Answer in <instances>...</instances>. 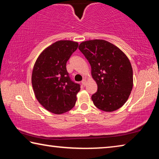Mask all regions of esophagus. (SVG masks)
<instances>
[{
  "mask_svg": "<svg viewBox=\"0 0 159 159\" xmlns=\"http://www.w3.org/2000/svg\"><path fill=\"white\" fill-rule=\"evenodd\" d=\"M86 83H87V80H86L85 79H84L82 80V84L83 85H86Z\"/></svg>",
  "mask_w": 159,
  "mask_h": 159,
  "instance_id": "esophagus-1",
  "label": "esophagus"
}]
</instances>
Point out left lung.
I'll return each instance as SVG.
<instances>
[{"instance_id": "8db88e82", "label": "left lung", "mask_w": 159, "mask_h": 159, "mask_svg": "<svg viewBox=\"0 0 159 159\" xmlns=\"http://www.w3.org/2000/svg\"><path fill=\"white\" fill-rule=\"evenodd\" d=\"M91 66V74L98 91L91 98L95 106L104 111L120 108L133 89V74L130 61L117 46L104 40H90L79 45Z\"/></svg>"}]
</instances>
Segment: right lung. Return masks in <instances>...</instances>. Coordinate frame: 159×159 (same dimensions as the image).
Segmentation results:
<instances>
[{"label":"right lung","mask_w":159,"mask_h":159,"mask_svg":"<svg viewBox=\"0 0 159 159\" xmlns=\"http://www.w3.org/2000/svg\"><path fill=\"white\" fill-rule=\"evenodd\" d=\"M78 46L77 42L58 41L45 48L34 64L31 75L34 95L53 114H64L76 104L80 85L70 79L66 64Z\"/></svg>","instance_id":"obj_1"}]
</instances>
